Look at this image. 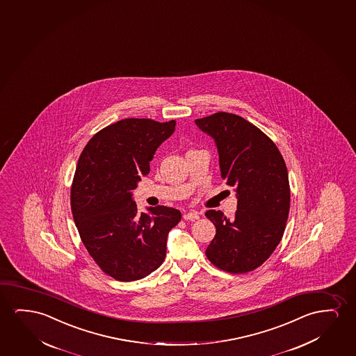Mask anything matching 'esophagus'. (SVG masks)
Segmentation results:
<instances>
[{
	"instance_id": "obj_1",
	"label": "esophagus",
	"mask_w": 356,
	"mask_h": 356,
	"mask_svg": "<svg viewBox=\"0 0 356 356\" xmlns=\"http://www.w3.org/2000/svg\"><path fill=\"white\" fill-rule=\"evenodd\" d=\"M183 218L186 220H199V213L196 211H189L188 213L183 215Z\"/></svg>"
}]
</instances>
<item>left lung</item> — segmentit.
Wrapping results in <instances>:
<instances>
[{
  "label": "left lung",
  "instance_id": "left-lung-1",
  "mask_svg": "<svg viewBox=\"0 0 356 356\" xmlns=\"http://www.w3.org/2000/svg\"><path fill=\"white\" fill-rule=\"evenodd\" d=\"M195 123L215 139L220 175L238 197L231 218L220 211L206 212L216 227L206 256L225 272H250L270 257L284 234L291 209L286 162L275 143L241 115L217 112Z\"/></svg>",
  "mask_w": 356,
  "mask_h": 356
}]
</instances>
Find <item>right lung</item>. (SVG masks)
<instances>
[{"label": "right lung", "instance_id": "1", "mask_svg": "<svg viewBox=\"0 0 356 356\" xmlns=\"http://www.w3.org/2000/svg\"><path fill=\"white\" fill-rule=\"evenodd\" d=\"M175 128V120H118L97 131L78 161L70 188L75 225L96 265L117 281H138L157 270L168 232L181 220V211L167 206L139 213L131 197Z\"/></svg>", "mask_w": 356, "mask_h": 356}]
</instances>
